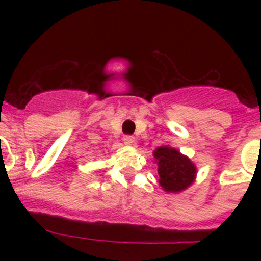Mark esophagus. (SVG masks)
I'll use <instances>...</instances> for the list:
<instances>
[{
	"mask_svg": "<svg viewBox=\"0 0 261 261\" xmlns=\"http://www.w3.org/2000/svg\"><path fill=\"white\" fill-rule=\"evenodd\" d=\"M124 142L126 143V145H133V143L135 142V137L133 136V135H125Z\"/></svg>",
	"mask_w": 261,
	"mask_h": 261,
	"instance_id": "1",
	"label": "esophagus"
}]
</instances>
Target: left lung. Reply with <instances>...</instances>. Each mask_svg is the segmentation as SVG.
Listing matches in <instances>:
<instances>
[{"label": "left lung", "mask_w": 261, "mask_h": 261, "mask_svg": "<svg viewBox=\"0 0 261 261\" xmlns=\"http://www.w3.org/2000/svg\"><path fill=\"white\" fill-rule=\"evenodd\" d=\"M153 154L158 163L160 184L167 193H178L193 184L196 168L188 157L167 146L158 147Z\"/></svg>", "instance_id": "left-lung-1"}]
</instances>
